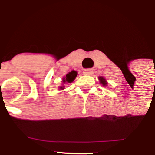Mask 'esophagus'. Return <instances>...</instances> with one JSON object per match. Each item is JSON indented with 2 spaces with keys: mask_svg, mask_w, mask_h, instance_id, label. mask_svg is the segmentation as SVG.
<instances>
[{
  "mask_svg": "<svg viewBox=\"0 0 155 155\" xmlns=\"http://www.w3.org/2000/svg\"><path fill=\"white\" fill-rule=\"evenodd\" d=\"M93 73V71L91 69H86L83 71V74L84 75H92Z\"/></svg>",
  "mask_w": 155,
  "mask_h": 155,
  "instance_id": "obj_1",
  "label": "esophagus"
}]
</instances>
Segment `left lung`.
<instances>
[{"instance_id": "1", "label": "left lung", "mask_w": 155, "mask_h": 155, "mask_svg": "<svg viewBox=\"0 0 155 155\" xmlns=\"http://www.w3.org/2000/svg\"><path fill=\"white\" fill-rule=\"evenodd\" d=\"M99 79H100V83H101V84H103V86H107V81H106V79H104V77H100Z\"/></svg>"}]
</instances>
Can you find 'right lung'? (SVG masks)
<instances>
[{"mask_svg": "<svg viewBox=\"0 0 155 155\" xmlns=\"http://www.w3.org/2000/svg\"><path fill=\"white\" fill-rule=\"evenodd\" d=\"M76 76H77V72L72 70V72H69L68 74H66V76H65V77H63V79H62V83H72V82H73V80L76 79ZM59 89H60V90H63L64 86H60Z\"/></svg>", "mask_w": 155, "mask_h": 155, "instance_id": "right-lung-1", "label": "right lung"}]
</instances>
